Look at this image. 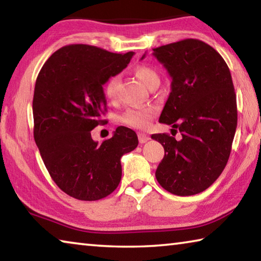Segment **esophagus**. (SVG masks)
<instances>
[{"label":"esophagus","instance_id":"1","mask_svg":"<svg viewBox=\"0 0 261 261\" xmlns=\"http://www.w3.org/2000/svg\"><path fill=\"white\" fill-rule=\"evenodd\" d=\"M138 139H139V143L144 144V143H146V141H148L151 138H149V136L147 134H145V132H139Z\"/></svg>","mask_w":261,"mask_h":261}]
</instances>
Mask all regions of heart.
<instances>
[{
  "label": "heart",
  "mask_w": 261,
  "mask_h": 261,
  "mask_svg": "<svg viewBox=\"0 0 261 261\" xmlns=\"http://www.w3.org/2000/svg\"><path fill=\"white\" fill-rule=\"evenodd\" d=\"M135 73L139 81L147 88H152L153 86L160 84V74H159L155 69L149 67V65H138L135 69ZM118 84H120V76H117V74H114L106 83L105 93L108 99L114 100L116 98ZM156 113L158 108L155 106L129 109L122 116V122L126 125L136 127V129H144V127L149 125V123L155 117Z\"/></svg>",
  "instance_id": "1"
}]
</instances>
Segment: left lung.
I'll return each instance as SVG.
<instances>
[{
	"instance_id": "left-lung-1",
	"label": "left lung",
	"mask_w": 261,
	"mask_h": 261,
	"mask_svg": "<svg viewBox=\"0 0 261 261\" xmlns=\"http://www.w3.org/2000/svg\"><path fill=\"white\" fill-rule=\"evenodd\" d=\"M153 55L171 77L159 122L182 135H152L165 148L155 177L168 192L192 196L218 179L230 155L237 126L231 74L222 56L197 39L154 48Z\"/></svg>"
}]
</instances>
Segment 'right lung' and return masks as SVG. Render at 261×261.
<instances>
[{
    "instance_id": "1",
    "label": "right lung",
    "mask_w": 261,
    "mask_h": 261,
    "mask_svg": "<svg viewBox=\"0 0 261 261\" xmlns=\"http://www.w3.org/2000/svg\"><path fill=\"white\" fill-rule=\"evenodd\" d=\"M134 54L69 45L56 50L38 74L34 140L50 177L70 197L93 201L109 196L121 182L122 155L138 145L136 132L125 126L101 144L91 136L106 122L103 84L125 69Z\"/></svg>"
}]
</instances>
